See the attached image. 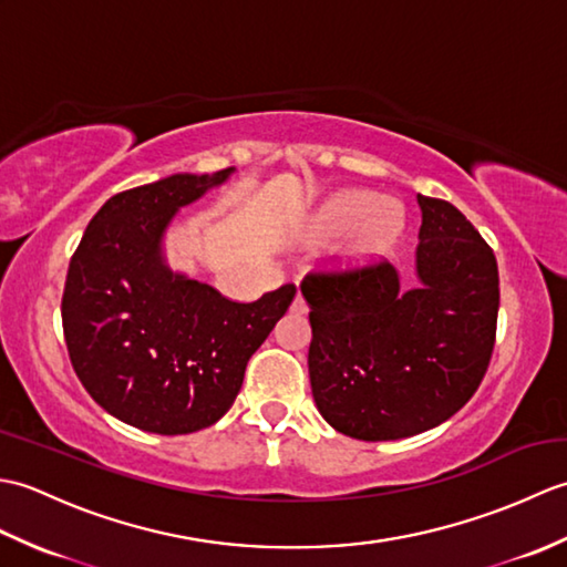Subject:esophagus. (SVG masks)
Here are the masks:
<instances>
[{"label": "esophagus", "mask_w": 567, "mask_h": 567, "mask_svg": "<svg viewBox=\"0 0 567 567\" xmlns=\"http://www.w3.org/2000/svg\"><path fill=\"white\" fill-rule=\"evenodd\" d=\"M292 311H295V315H307V311H309V305L305 302V297H302V295H297V297H295Z\"/></svg>", "instance_id": "obj_1"}]
</instances>
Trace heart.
I'll return each mask as SVG.
<instances>
[{"mask_svg": "<svg viewBox=\"0 0 567 567\" xmlns=\"http://www.w3.org/2000/svg\"><path fill=\"white\" fill-rule=\"evenodd\" d=\"M406 216L400 204L382 202L368 189H346L327 202L317 219L321 236H341L353 231L343 248V260L353 268H368L400 244Z\"/></svg>", "mask_w": 567, "mask_h": 567, "instance_id": "obj_1", "label": "heart"}]
</instances>
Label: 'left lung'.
<instances>
[{
    "instance_id": "1",
    "label": "left lung",
    "mask_w": 567,
    "mask_h": 567,
    "mask_svg": "<svg viewBox=\"0 0 567 567\" xmlns=\"http://www.w3.org/2000/svg\"><path fill=\"white\" fill-rule=\"evenodd\" d=\"M419 285L388 260L309 272V380L329 424L396 441L443 424L483 382L497 333L495 252L451 202L416 195Z\"/></svg>"
}]
</instances>
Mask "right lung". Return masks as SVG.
<instances>
[{
    "mask_svg": "<svg viewBox=\"0 0 567 567\" xmlns=\"http://www.w3.org/2000/svg\"><path fill=\"white\" fill-rule=\"evenodd\" d=\"M231 173L118 192L70 260L60 307L70 363L92 400L128 426L179 436L216 424L292 305L295 285L240 305L165 265L163 234L177 209Z\"/></svg>",
    "mask_w": 567,
    "mask_h": 567,
    "instance_id": "obj_1",
    "label": "right lung"
}]
</instances>
